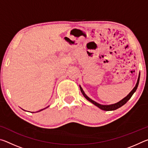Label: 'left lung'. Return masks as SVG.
I'll return each mask as SVG.
<instances>
[{
  "label": "left lung",
  "instance_id": "1",
  "mask_svg": "<svg viewBox=\"0 0 148 148\" xmlns=\"http://www.w3.org/2000/svg\"><path fill=\"white\" fill-rule=\"evenodd\" d=\"M140 74L139 73L138 77V80H137L136 86H135V87H134L133 89H132V91L129 92V94L127 95V97H125L124 99H123L121 101H120L119 102H117V103L113 104L102 105V104L97 103V102L92 101V99H91L89 98V97H88L87 96V95H86V93H85V92H84L83 89L82 88V87L80 86H79V87H80V90H81V92H82V94H83L84 97L87 100V101H89V102H91V103H92L94 105H95V106H97V107L99 108L100 109H101L102 110H105V111H112V110H116L117 108H120V107H121L122 106H123V105L125 103H126V102L128 101L131 98V97L132 96V95H133L134 92L136 91L137 87H138V84H139V81H140Z\"/></svg>",
  "mask_w": 148,
  "mask_h": 148
}]
</instances>
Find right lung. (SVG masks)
I'll return each mask as SVG.
<instances>
[{"instance_id":"add662e5","label":"right lung","mask_w":148,"mask_h":148,"mask_svg":"<svg viewBox=\"0 0 148 148\" xmlns=\"http://www.w3.org/2000/svg\"><path fill=\"white\" fill-rule=\"evenodd\" d=\"M42 110H44V109H42ZM41 110H40V111H41ZM40 111H39V112H40Z\"/></svg>"}]
</instances>
